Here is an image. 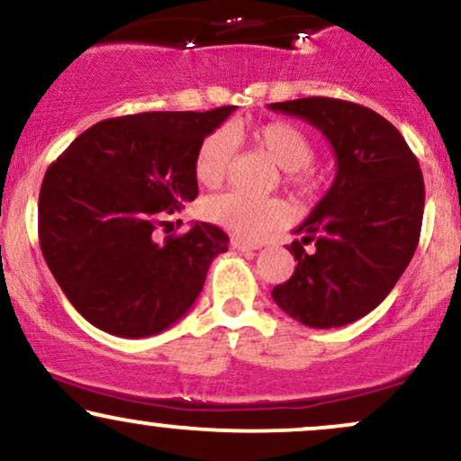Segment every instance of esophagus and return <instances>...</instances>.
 <instances>
[{
	"label": "esophagus",
	"instance_id": "34e87169",
	"mask_svg": "<svg viewBox=\"0 0 461 461\" xmlns=\"http://www.w3.org/2000/svg\"><path fill=\"white\" fill-rule=\"evenodd\" d=\"M231 249H236V251H256V249H260V245H249V242L240 240V238H231Z\"/></svg>",
	"mask_w": 461,
	"mask_h": 461
}]
</instances>
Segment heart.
Listing matches in <instances>:
<instances>
[{"mask_svg": "<svg viewBox=\"0 0 461 461\" xmlns=\"http://www.w3.org/2000/svg\"><path fill=\"white\" fill-rule=\"evenodd\" d=\"M249 136L284 168L285 186L297 197L312 199L319 194L322 177L312 167L316 145L308 131L293 121H267L249 130ZM234 156L236 140L231 131L225 128L210 131L194 153V176L203 186H219L230 173ZM203 216L240 240H260L288 219V208L279 199H253L230 190L205 199Z\"/></svg>", "mask_w": 461, "mask_h": 461, "instance_id": "heart-1", "label": "heart"}]
</instances>
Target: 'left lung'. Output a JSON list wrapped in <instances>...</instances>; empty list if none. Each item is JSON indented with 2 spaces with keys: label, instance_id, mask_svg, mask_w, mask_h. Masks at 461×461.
<instances>
[{
  "label": "left lung",
  "instance_id": "8db88e82",
  "mask_svg": "<svg viewBox=\"0 0 461 461\" xmlns=\"http://www.w3.org/2000/svg\"><path fill=\"white\" fill-rule=\"evenodd\" d=\"M301 116L336 151V179L290 245L293 277L275 285L273 301L308 327H342L388 297L418 247L425 182L401 131L375 110L331 97L271 104ZM314 241V254L303 244Z\"/></svg>",
  "mask_w": 461,
  "mask_h": 461
}]
</instances>
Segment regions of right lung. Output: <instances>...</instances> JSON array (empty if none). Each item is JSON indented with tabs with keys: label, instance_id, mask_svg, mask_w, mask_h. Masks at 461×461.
I'll list each match as a JSON object with an SVG mask.
<instances>
[{
	"label": "right lung",
	"instance_id": "right-lung-1",
	"mask_svg": "<svg viewBox=\"0 0 461 461\" xmlns=\"http://www.w3.org/2000/svg\"><path fill=\"white\" fill-rule=\"evenodd\" d=\"M236 105L142 113L95 123L47 168L39 197L41 251L71 305L121 338L160 333L199 297L227 251L221 227L160 234L197 197L194 153Z\"/></svg>",
	"mask_w": 461,
	"mask_h": 461
}]
</instances>
